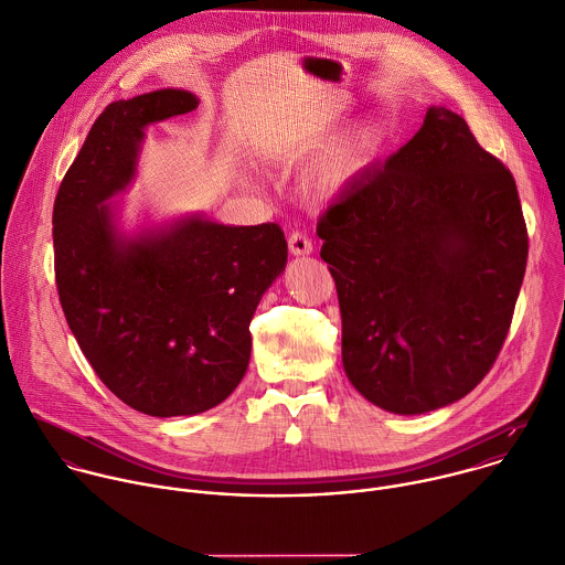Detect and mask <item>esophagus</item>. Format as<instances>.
I'll list each match as a JSON object with an SVG mask.
<instances>
[{"label": "esophagus", "mask_w": 565, "mask_h": 565, "mask_svg": "<svg viewBox=\"0 0 565 565\" xmlns=\"http://www.w3.org/2000/svg\"><path fill=\"white\" fill-rule=\"evenodd\" d=\"M289 252H291L294 256H309V254L313 252V243L309 241L307 234L294 232V234L289 236Z\"/></svg>", "instance_id": "obj_1"}]
</instances>
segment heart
<instances>
[{
	"instance_id": "b5f03b06",
	"label": "heart",
	"mask_w": 565,
	"mask_h": 565,
	"mask_svg": "<svg viewBox=\"0 0 565 565\" xmlns=\"http://www.w3.org/2000/svg\"><path fill=\"white\" fill-rule=\"evenodd\" d=\"M377 152V135L366 128L340 143L313 172L305 179L302 190L313 201H333L344 194L369 168Z\"/></svg>"
}]
</instances>
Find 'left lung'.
Segmentation results:
<instances>
[{
  "instance_id": "8db88e82",
  "label": "left lung",
  "mask_w": 565,
  "mask_h": 565,
  "mask_svg": "<svg viewBox=\"0 0 565 565\" xmlns=\"http://www.w3.org/2000/svg\"><path fill=\"white\" fill-rule=\"evenodd\" d=\"M342 364L371 404L419 415L468 395L512 320L527 234L512 174L430 106L417 135L318 221Z\"/></svg>"
}]
</instances>
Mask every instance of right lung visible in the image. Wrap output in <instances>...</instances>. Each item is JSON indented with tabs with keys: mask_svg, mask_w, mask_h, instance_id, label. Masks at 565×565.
I'll list each match as a JSON object with an SVG mask.
<instances>
[{
	"mask_svg": "<svg viewBox=\"0 0 565 565\" xmlns=\"http://www.w3.org/2000/svg\"><path fill=\"white\" fill-rule=\"evenodd\" d=\"M196 108L199 97L179 88L110 104L53 212L68 327L102 382L152 417L196 415L232 395L249 364L254 311L287 265L276 223L183 214L121 230L110 203L137 179L148 126Z\"/></svg>",
	"mask_w": 565,
	"mask_h": 565,
	"instance_id": "1",
	"label": "right lung"
}]
</instances>
